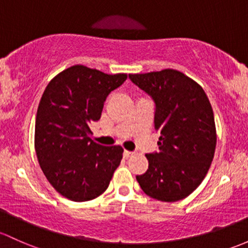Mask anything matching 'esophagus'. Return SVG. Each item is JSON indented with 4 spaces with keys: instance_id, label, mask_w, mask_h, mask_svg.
<instances>
[{
    "instance_id": "34e87169",
    "label": "esophagus",
    "mask_w": 248,
    "mask_h": 248,
    "mask_svg": "<svg viewBox=\"0 0 248 248\" xmlns=\"http://www.w3.org/2000/svg\"><path fill=\"white\" fill-rule=\"evenodd\" d=\"M133 155H134V152H132V151H127V150L124 151V158L132 157Z\"/></svg>"
}]
</instances>
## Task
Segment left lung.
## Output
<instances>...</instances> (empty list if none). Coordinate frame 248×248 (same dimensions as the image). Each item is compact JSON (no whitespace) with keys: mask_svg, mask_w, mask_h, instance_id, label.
<instances>
[{"mask_svg":"<svg viewBox=\"0 0 248 248\" xmlns=\"http://www.w3.org/2000/svg\"><path fill=\"white\" fill-rule=\"evenodd\" d=\"M155 102L159 151L137 181L146 195L163 202L186 199L202 183L216 146L212 106L202 88L176 70L129 75Z\"/></svg>","mask_w":248,"mask_h":248,"instance_id":"8db88e82","label":"left lung"}]
</instances>
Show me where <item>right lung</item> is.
Here are the masks:
<instances>
[{"mask_svg": "<svg viewBox=\"0 0 248 248\" xmlns=\"http://www.w3.org/2000/svg\"><path fill=\"white\" fill-rule=\"evenodd\" d=\"M127 75H107L75 65L57 75L44 91L35 119V152L51 186L66 199L84 202L108 187L122 159L121 146L91 140L107 97Z\"/></svg>", "mask_w": 248, "mask_h": 248, "instance_id": "right-lung-1", "label": "right lung"}]
</instances>
